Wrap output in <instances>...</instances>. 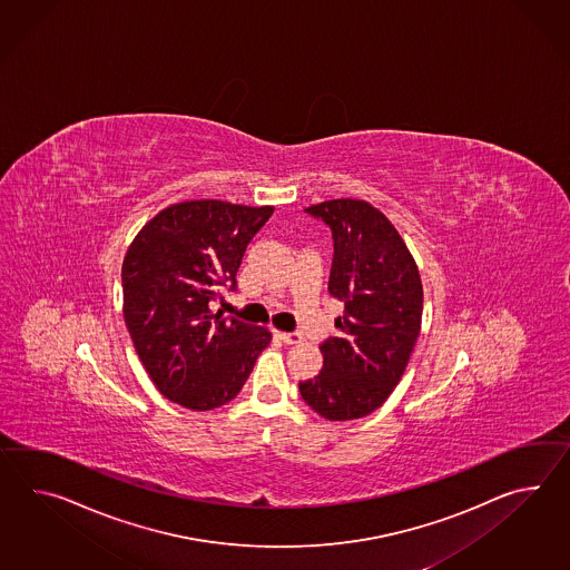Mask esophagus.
Listing matches in <instances>:
<instances>
[{"label": "esophagus", "instance_id": "esophagus-1", "mask_svg": "<svg viewBox=\"0 0 570 570\" xmlns=\"http://www.w3.org/2000/svg\"><path fill=\"white\" fill-rule=\"evenodd\" d=\"M276 337H279L282 342H286V344H298V342H303V335L301 334H288V332H274Z\"/></svg>", "mask_w": 570, "mask_h": 570}]
</instances>
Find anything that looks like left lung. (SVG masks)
Masks as SVG:
<instances>
[{
    "label": "left lung",
    "mask_w": 570,
    "mask_h": 570,
    "mask_svg": "<svg viewBox=\"0 0 570 570\" xmlns=\"http://www.w3.org/2000/svg\"><path fill=\"white\" fill-rule=\"evenodd\" d=\"M306 212L334 233L327 291L344 303V315L335 320L337 335L320 346V375L298 389L320 416L356 420L402 381L422 325V279L402 235L373 204L342 197Z\"/></svg>",
    "instance_id": "left-lung-1"
}]
</instances>
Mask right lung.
<instances>
[{"label":"right lung","mask_w":570,"mask_h":570,"mask_svg":"<svg viewBox=\"0 0 570 570\" xmlns=\"http://www.w3.org/2000/svg\"><path fill=\"white\" fill-rule=\"evenodd\" d=\"M274 206L185 199L160 209L131 240L121 267L124 320L156 389L206 412L235 400L272 342L262 325L226 320L209 303L236 272Z\"/></svg>","instance_id":"right-lung-1"}]
</instances>
